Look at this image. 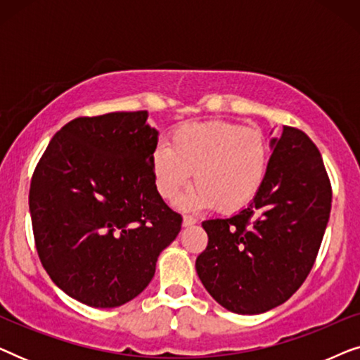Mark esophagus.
<instances>
[{
	"instance_id": "34e87169",
	"label": "esophagus",
	"mask_w": 360,
	"mask_h": 360,
	"mask_svg": "<svg viewBox=\"0 0 360 360\" xmlns=\"http://www.w3.org/2000/svg\"><path fill=\"white\" fill-rule=\"evenodd\" d=\"M196 223H198V219H196L195 216H188V214L184 216V226H185V228H188V226H193Z\"/></svg>"
}]
</instances>
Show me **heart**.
<instances>
[{
    "label": "heart",
    "mask_w": 360,
    "mask_h": 360,
    "mask_svg": "<svg viewBox=\"0 0 360 360\" xmlns=\"http://www.w3.org/2000/svg\"><path fill=\"white\" fill-rule=\"evenodd\" d=\"M270 149L264 132L226 121L186 122L172 131L170 147L150 155V172L159 195L176 203L188 188L186 208L236 213L252 203L269 172Z\"/></svg>",
    "instance_id": "heart-1"
}]
</instances>
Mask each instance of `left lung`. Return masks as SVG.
Returning <instances> with one entry per match:
<instances>
[{
    "instance_id": "obj_1",
    "label": "left lung",
    "mask_w": 360,
    "mask_h": 360,
    "mask_svg": "<svg viewBox=\"0 0 360 360\" xmlns=\"http://www.w3.org/2000/svg\"><path fill=\"white\" fill-rule=\"evenodd\" d=\"M270 146L267 179L252 203L201 223L208 245L196 272L211 297L238 314L269 311L302 287L331 213V181L314 142L283 126Z\"/></svg>"
}]
</instances>
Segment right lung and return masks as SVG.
<instances>
[{"label": "right lung", "mask_w": 360, "mask_h": 360, "mask_svg": "<svg viewBox=\"0 0 360 360\" xmlns=\"http://www.w3.org/2000/svg\"><path fill=\"white\" fill-rule=\"evenodd\" d=\"M147 111L67 122L37 162L29 190L39 259L58 288L93 308L121 307L155 274L181 216L150 172L159 131Z\"/></svg>", "instance_id": "obj_1"}]
</instances>
